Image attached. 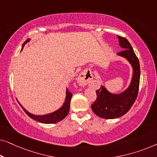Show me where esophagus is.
<instances>
[{"label": "esophagus", "instance_id": "34e87169", "mask_svg": "<svg viewBox=\"0 0 157 157\" xmlns=\"http://www.w3.org/2000/svg\"><path fill=\"white\" fill-rule=\"evenodd\" d=\"M93 79V74L91 71H85L79 75L77 82L80 86H86L90 83Z\"/></svg>", "mask_w": 157, "mask_h": 157}]
</instances>
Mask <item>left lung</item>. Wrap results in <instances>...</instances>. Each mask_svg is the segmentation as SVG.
Returning <instances> with one entry per match:
<instances>
[{"mask_svg":"<svg viewBox=\"0 0 157 157\" xmlns=\"http://www.w3.org/2000/svg\"><path fill=\"white\" fill-rule=\"evenodd\" d=\"M119 44L123 51L117 56L127 60L132 67V77L128 88L120 93H111L104 86L96 91L97 98L91 105L92 111L98 117L106 119H117L125 114L134 104L138 95L140 66L130 43L125 38L117 36Z\"/></svg>","mask_w":157,"mask_h":157,"instance_id":"8db88e82","label":"left lung"}]
</instances>
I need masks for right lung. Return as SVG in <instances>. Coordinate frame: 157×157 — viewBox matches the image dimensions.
<instances>
[{
    "label": "right lung",
    "mask_w": 157,
    "mask_h": 157,
    "mask_svg": "<svg viewBox=\"0 0 157 157\" xmlns=\"http://www.w3.org/2000/svg\"><path fill=\"white\" fill-rule=\"evenodd\" d=\"M30 40H31V38H28V40H26L24 43H23V44L22 45V48H21V51L23 50V47H24L25 45L27 43H29ZM71 97H72V94L71 93V92L68 90L67 88H66V98L63 105H62L59 109H58L57 110L53 111V112L51 113H48L44 115L33 114V113L29 112V111H28L26 109H25L24 107H23L20 103H19L18 101V102L19 103V104L21 105V106L22 107L23 110H24L25 113H26L29 117H31V119H33L34 120H36V121L40 122V123H43V124H55V123H57V122L61 121V120H63L64 118L68 115V111H69V109H70V103H71Z\"/></svg>",
    "instance_id": "right-lung-1"
}]
</instances>
